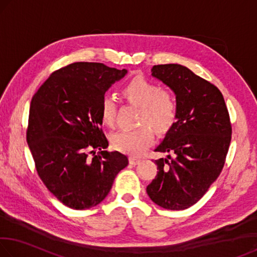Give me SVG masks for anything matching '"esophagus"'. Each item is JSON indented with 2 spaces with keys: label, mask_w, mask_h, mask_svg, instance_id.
<instances>
[{
  "label": "esophagus",
  "mask_w": 257,
  "mask_h": 257,
  "mask_svg": "<svg viewBox=\"0 0 257 257\" xmlns=\"http://www.w3.org/2000/svg\"><path fill=\"white\" fill-rule=\"evenodd\" d=\"M139 162H141V160L137 159V158H134V156H132V158L129 159V163L132 164V165H136V164H138Z\"/></svg>",
  "instance_id": "1"
}]
</instances>
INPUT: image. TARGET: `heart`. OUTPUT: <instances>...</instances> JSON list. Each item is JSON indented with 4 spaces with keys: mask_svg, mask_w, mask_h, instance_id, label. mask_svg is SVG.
<instances>
[{
    "mask_svg": "<svg viewBox=\"0 0 257 257\" xmlns=\"http://www.w3.org/2000/svg\"><path fill=\"white\" fill-rule=\"evenodd\" d=\"M123 94L129 102L141 107L137 129H124L112 136L115 150L132 156H141L153 144L154 134H162L171 127L177 116V103L170 93L161 90L154 82L138 77L130 80L123 87ZM116 101L112 94L103 95L101 101V115L107 124H113L115 119Z\"/></svg>",
    "mask_w": 257,
    "mask_h": 257,
    "instance_id": "heart-1",
    "label": "heart"
}]
</instances>
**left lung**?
I'll return each mask as SVG.
<instances>
[{
    "label": "left lung",
    "instance_id": "8db88e82",
    "mask_svg": "<svg viewBox=\"0 0 257 257\" xmlns=\"http://www.w3.org/2000/svg\"><path fill=\"white\" fill-rule=\"evenodd\" d=\"M151 72L175 93L177 116L155 149L169 155L155 160L159 171L146 191L156 205L185 210L203 197L222 170L231 141L229 113L220 90L187 67L160 64Z\"/></svg>",
    "mask_w": 257,
    "mask_h": 257
}]
</instances>
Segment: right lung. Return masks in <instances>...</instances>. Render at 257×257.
<instances>
[{"label": "right lung", "instance_id": "right-lung-1", "mask_svg": "<svg viewBox=\"0 0 257 257\" xmlns=\"http://www.w3.org/2000/svg\"><path fill=\"white\" fill-rule=\"evenodd\" d=\"M127 72L103 63H71L52 73L33 96L27 143L38 176L73 210L101 203L128 165L120 152L104 151L108 142L101 129L103 95Z\"/></svg>", "mask_w": 257, "mask_h": 257}]
</instances>
